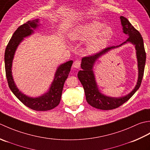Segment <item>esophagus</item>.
Listing matches in <instances>:
<instances>
[{"mask_svg":"<svg viewBox=\"0 0 150 150\" xmlns=\"http://www.w3.org/2000/svg\"><path fill=\"white\" fill-rule=\"evenodd\" d=\"M80 65H81V61L79 59H76L74 61V63H73V67L76 69H79V67H80Z\"/></svg>","mask_w":150,"mask_h":150,"instance_id":"obj_1","label":"esophagus"}]
</instances>
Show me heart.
Here are the masks:
<instances>
[{
    "instance_id": "heart-1",
    "label": "heart",
    "mask_w": 150,
    "mask_h": 150,
    "mask_svg": "<svg viewBox=\"0 0 150 150\" xmlns=\"http://www.w3.org/2000/svg\"><path fill=\"white\" fill-rule=\"evenodd\" d=\"M112 34L111 27L102 26V24L100 22L91 21L75 28L70 33V38L72 40H89L88 50L94 52L105 47L111 38Z\"/></svg>"
}]
</instances>
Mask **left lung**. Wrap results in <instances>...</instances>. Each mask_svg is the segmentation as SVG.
<instances>
[{
	"label": "left lung",
	"instance_id": "left-lung-1",
	"mask_svg": "<svg viewBox=\"0 0 150 150\" xmlns=\"http://www.w3.org/2000/svg\"><path fill=\"white\" fill-rule=\"evenodd\" d=\"M120 18L122 25L123 26L124 33L129 35V38L124 43H125L127 41L131 42L136 46L139 67L138 81L135 88L129 95L120 98H111L104 96L99 92L97 88L92 72V66L94 62L100 55L109 50L120 46L123 43L118 46H116V47L106 48L98 53L83 57L81 64L82 70L78 72V77L83 87L87 103L96 109L111 110L118 108L127 102L135 93L142 83L146 58L142 37L138 30L134 28V26L129 22V21L126 18L123 16H121Z\"/></svg>",
	"mask_w": 150,
	"mask_h": 150
}]
</instances>
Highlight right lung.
I'll list each match as a JSON object with an SVG mask.
<instances>
[{"mask_svg":"<svg viewBox=\"0 0 150 150\" xmlns=\"http://www.w3.org/2000/svg\"><path fill=\"white\" fill-rule=\"evenodd\" d=\"M38 19L28 21L15 30L6 48L4 54L5 71L9 87L24 105L35 111H48L59 105L64 83L68 78L72 65V60L62 64L58 67L49 91L43 96L35 98L28 97L21 93L15 86L11 75L12 60L17 46L23 40V38L31 34L33 32V29H35L36 27L38 26Z\"/></svg>","mask_w":150,"mask_h":150,"instance_id":"1","label":"right lung"}]
</instances>
